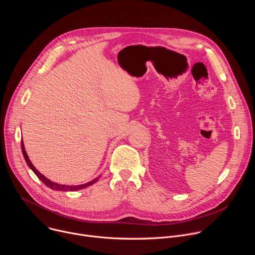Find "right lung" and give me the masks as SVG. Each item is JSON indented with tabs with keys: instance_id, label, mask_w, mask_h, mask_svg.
Returning a JSON list of instances; mask_svg holds the SVG:
<instances>
[{
	"instance_id": "right-lung-1",
	"label": "right lung",
	"mask_w": 255,
	"mask_h": 255,
	"mask_svg": "<svg viewBox=\"0 0 255 255\" xmlns=\"http://www.w3.org/2000/svg\"><path fill=\"white\" fill-rule=\"evenodd\" d=\"M21 148H22L23 156H24V158H25V160H26V162H27L28 166L33 170V172H34L36 175L38 176V178L42 181V183H43L45 186H47L48 188H50V189H52V190H54V191H63V192H68V191H71V192H72V191H79V190L85 189V188H87V187H89V186H92L93 184H95V183H96V181H98V180H99V177L101 176V175H99V176H98V177H96L95 179H93V180L89 181V183H86V184H84V185H79V186H66V185H60V184L54 183V181H51L49 178L45 177L42 173H40L37 169L35 168V166L32 164V162L30 161V159H29V157H28V155H27V152H26V150H25L23 140L21 141Z\"/></svg>"
}]
</instances>
